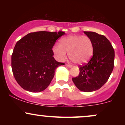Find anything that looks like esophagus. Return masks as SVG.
I'll return each mask as SVG.
<instances>
[{
    "instance_id": "34e87169",
    "label": "esophagus",
    "mask_w": 125,
    "mask_h": 125,
    "mask_svg": "<svg viewBox=\"0 0 125 125\" xmlns=\"http://www.w3.org/2000/svg\"><path fill=\"white\" fill-rule=\"evenodd\" d=\"M66 66H67V67H72V65H71V64H66Z\"/></svg>"
}]
</instances>
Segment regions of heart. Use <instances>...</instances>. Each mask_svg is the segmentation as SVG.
Masks as SVG:
<instances>
[{"label":"heart","mask_w":125,"mask_h":125,"mask_svg":"<svg viewBox=\"0 0 125 125\" xmlns=\"http://www.w3.org/2000/svg\"><path fill=\"white\" fill-rule=\"evenodd\" d=\"M59 45H54L53 52L59 61H63L66 57L76 64H81L90 60L94 53V43L89 37L82 35H69L62 38Z\"/></svg>","instance_id":"b5f03b06"}]
</instances>
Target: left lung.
I'll return each mask as SVG.
<instances>
[{"label":"left lung","mask_w":125,"mask_h":125,"mask_svg":"<svg viewBox=\"0 0 125 125\" xmlns=\"http://www.w3.org/2000/svg\"><path fill=\"white\" fill-rule=\"evenodd\" d=\"M84 33L94 43V53L87 63L79 66V74L72 81L80 90L89 92L102 87L109 78L114 67L115 51L104 36L94 31Z\"/></svg>","instance_id":"1"}]
</instances>
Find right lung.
I'll return each instance as SVG.
<instances>
[{
	"mask_svg": "<svg viewBox=\"0 0 125 125\" xmlns=\"http://www.w3.org/2000/svg\"><path fill=\"white\" fill-rule=\"evenodd\" d=\"M64 34L61 31H36L17 42L12 54V69L23 89L39 92L49 85L56 69L64 64L54 59L52 49L56 40Z\"/></svg>",
	"mask_w": 125,
	"mask_h": 125,
	"instance_id": "1",
	"label": "right lung"
}]
</instances>
